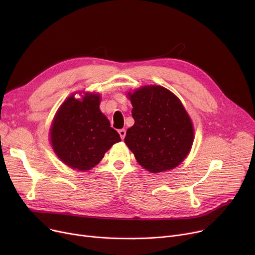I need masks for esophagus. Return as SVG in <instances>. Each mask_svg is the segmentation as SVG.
<instances>
[{
    "mask_svg": "<svg viewBox=\"0 0 255 255\" xmlns=\"http://www.w3.org/2000/svg\"><path fill=\"white\" fill-rule=\"evenodd\" d=\"M119 134H120L121 138L124 139V138H125V135H126V130H125V129H120V130H119Z\"/></svg>",
    "mask_w": 255,
    "mask_h": 255,
    "instance_id": "esophagus-1",
    "label": "esophagus"
}]
</instances>
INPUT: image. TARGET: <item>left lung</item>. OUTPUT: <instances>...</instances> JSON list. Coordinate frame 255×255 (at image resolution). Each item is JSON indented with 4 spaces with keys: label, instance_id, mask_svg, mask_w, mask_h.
Segmentation results:
<instances>
[{
    "label": "left lung",
    "instance_id": "left-lung-1",
    "mask_svg": "<svg viewBox=\"0 0 255 255\" xmlns=\"http://www.w3.org/2000/svg\"><path fill=\"white\" fill-rule=\"evenodd\" d=\"M134 125L125 143L139 165L151 172L178 166L193 143L191 119L180 99L161 86H145L128 93Z\"/></svg>",
    "mask_w": 255,
    "mask_h": 255
}]
</instances>
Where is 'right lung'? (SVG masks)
<instances>
[{
  "instance_id": "1",
  "label": "right lung",
  "mask_w": 255,
  "mask_h": 255,
  "mask_svg": "<svg viewBox=\"0 0 255 255\" xmlns=\"http://www.w3.org/2000/svg\"><path fill=\"white\" fill-rule=\"evenodd\" d=\"M99 104V94L86 93L82 99L72 95L63 102L52 121V149L61 161L71 168L91 169L114 143L121 140Z\"/></svg>"
}]
</instances>
